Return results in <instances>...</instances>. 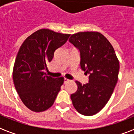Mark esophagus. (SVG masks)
Returning <instances> with one entry per match:
<instances>
[{
  "label": "esophagus",
  "instance_id": "obj_1",
  "mask_svg": "<svg viewBox=\"0 0 134 134\" xmlns=\"http://www.w3.org/2000/svg\"><path fill=\"white\" fill-rule=\"evenodd\" d=\"M64 83H66V82L69 81L70 80H69V79H66V78H64Z\"/></svg>",
  "mask_w": 134,
  "mask_h": 134
}]
</instances>
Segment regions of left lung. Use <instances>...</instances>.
<instances>
[{
	"label": "left lung",
	"mask_w": 134,
	"mask_h": 134,
	"mask_svg": "<svg viewBox=\"0 0 134 134\" xmlns=\"http://www.w3.org/2000/svg\"><path fill=\"white\" fill-rule=\"evenodd\" d=\"M80 52V67L89 74L88 82L76 81L78 89L70 96L73 106L84 115H95L109 100L118 80L119 62L114 48L97 31L79 32L69 39Z\"/></svg>",
	"instance_id": "left-lung-1"
}]
</instances>
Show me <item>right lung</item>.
I'll use <instances>...</instances> for the list:
<instances>
[{"label":"right lung","instance_id":"add662e5","mask_svg":"<svg viewBox=\"0 0 134 134\" xmlns=\"http://www.w3.org/2000/svg\"><path fill=\"white\" fill-rule=\"evenodd\" d=\"M70 34L41 29L29 35L20 47L13 70L16 92L22 102L34 112H42L53 105L64 77L46 75L44 70L55 49L68 40Z\"/></svg>","mask_w":134,"mask_h":134}]
</instances>
